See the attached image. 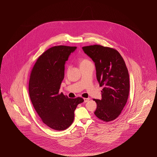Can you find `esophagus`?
<instances>
[{
  "label": "esophagus",
  "instance_id": "esophagus-1",
  "mask_svg": "<svg viewBox=\"0 0 157 157\" xmlns=\"http://www.w3.org/2000/svg\"><path fill=\"white\" fill-rule=\"evenodd\" d=\"M90 99V98H84V99H83V100H84V102H87Z\"/></svg>",
  "mask_w": 157,
  "mask_h": 157
}]
</instances>
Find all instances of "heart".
Returning a JSON list of instances; mask_svg holds the SVG:
<instances>
[{
    "instance_id": "obj_1",
    "label": "heart",
    "mask_w": 157,
    "mask_h": 157,
    "mask_svg": "<svg viewBox=\"0 0 157 157\" xmlns=\"http://www.w3.org/2000/svg\"><path fill=\"white\" fill-rule=\"evenodd\" d=\"M88 62H90L89 60L86 59H81L79 60V66H81L82 65L85 64Z\"/></svg>"
}]
</instances>
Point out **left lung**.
Returning a JSON list of instances; mask_svg holds the SVG:
<instances>
[{
    "label": "left lung",
    "instance_id": "8db88e82",
    "mask_svg": "<svg viewBox=\"0 0 157 157\" xmlns=\"http://www.w3.org/2000/svg\"><path fill=\"white\" fill-rule=\"evenodd\" d=\"M85 53L95 63L96 75L102 99H95L94 112L99 120L109 122L115 120L127 103L129 92L128 71L122 57L117 50L101 45L82 47Z\"/></svg>",
    "mask_w": 157,
    "mask_h": 157
}]
</instances>
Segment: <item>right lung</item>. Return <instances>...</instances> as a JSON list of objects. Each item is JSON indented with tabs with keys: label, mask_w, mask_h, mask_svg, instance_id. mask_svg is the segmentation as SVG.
I'll return each mask as SVG.
<instances>
[{
	"label": "right lung",
	"mask_w": 157,
	"mask_h": 157,
	"mask_svg": "<svg viewBox=\"0 0 157 157\" xmlns=\"http://www.w3.org/2000/svg\"><path fill=\"white\" fill-rule=\"evenodd\" d=\"M75 46H53L42 53L33 67L29 82L30 100L42 122L53 129H67L74 120L82 98L71 99L59 90L64 78L65 65Z\"/></svg>",
	"instance_id": "obj_1"
}]
</instances>
